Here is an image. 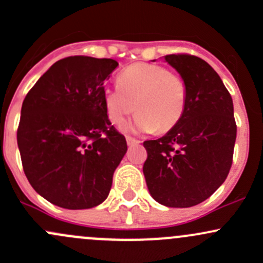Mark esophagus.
I'll list each match as a JSON object with an SVG mask.
<instances>
[{
    "label": "esophagus",
    "mask_w": 263,
    "mask_h": 263,
    "mask_svg": "<svg viewBox=\"0 0 263 263\" xmlns=\"http://www.w3.org/2000/svg\"><path fill=\"white\" fill-rule=\"evenodd\" d=\"M126 141H127V145L128 146H135L140 142V141H137L136 139H132V137H129V136L126 137Z\"/></svg>",
    "instance_id": "34e87169"
}]
</instances>
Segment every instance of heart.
Masks as SVG:
<instances>
[{
	"mask_svg": "<svg viewBox=\"0 0 263 263\" xmlns=\"http://www.w3.org/2000/svg\"><path fill=\"white\" fill-rule=\"evenodd\" d=\"M118 84L104 89L103 99L110 122L121 124L135 108L134 126L143 132L165 134L179 123L186 108V85L179 74L148 63L127 66Z\"/></svg>",
	"mask_w": 263,
	"mask_h": 263,
	"instance_id": "heart-1",
	"label": "heart"
}]
</instances>
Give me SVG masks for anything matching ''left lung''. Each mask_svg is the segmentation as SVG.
<instances>
[{
  "label": "left lung",
  "mask_w": 263,
  "mask_h": 263,
  "mask_svg": "<svg viewBox=\"0 0 263 263\" xmlns=\"http://www.w3.org/2000/svg\"><path fill=\"white\" fill-rule=\"evenodd\" d=\"M165 60L184 79L186 108L165 136L143 142V174L155 200L189 208L211 197L231 170L237 136L233 101L217 71L200 58L170 54Z\"/></svg>",
  "instance_id": "1"
}]
</instances>
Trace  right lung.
I'll use <instances>...</instances> for the list:
<instances>
[{
	"label": "right lung",
	"mask_w": 263,
	"mask_h": 263,
	"mask_svg": "<svg viewBox=\"0 0 263 263\" xmlns=\"http://www.w3.org/2000/svg\"><path fill=\"white\" fill-rule=\"evenodd\" d=\"M113 59L68 57L43 74L21 107L17 145L22 167L43 198L65 209H88L108 197L127 151L104 107Z\"/></svg>",
	"instance_id": "add662e5"
}]
</instances>
